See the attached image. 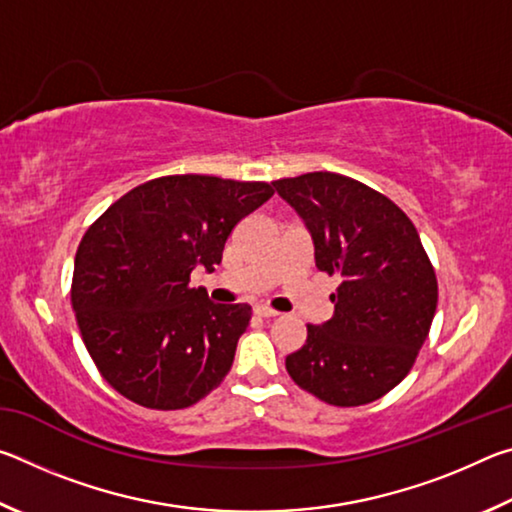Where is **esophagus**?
<instances>
[{
	"label": "esophagus",
	"instance_id": "esophagus-1",
	"mask_svg": "<svg viewBox=\"0 0 512 512\" xmlns=\"http://www.w3.org/2000/svg\"><path fill=\"white\" fill-rule=\"evenodd\" d=\"M255 314H257V316H262V318H275V316H277V311H275V309H271V307L257 305V307H255Z\"/></svg>",
	"mask_w": 512,
	"mask_h": 512
}]
</instances>
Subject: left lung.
Wrapping results in <instances>:
<instances>
[{
    "label": "left lung",
    "mask_w": 512,
    "mask_h": 512,
    "mask_svg": "<svg viewBox=\"0 0 512 512\" xmlns=\"http://www.w3.org/2000/svg\"><path fill=\"white\" fill-rule=\"evenodd\" d=\"M305 221L318 271L339 275L334 316L307 325L291 379L332 406H361L400 384L427 341L438 282L415 225L391 198L332 171L273 183Z\"/></svg>",
    "instance_id": "left-lung-1"
}]
</instances>
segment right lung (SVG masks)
<instances>
[{"mask_svg":"<svg viewBox=\"0 0 512 512\" xmlns=\"http://www.w3.org/2000/svg\"><path fill=\"white\" fill-rule=\"evenodd\" d=\"M273 196L268 183L162 176L112 203L74 259L72 307L103 379L158 411L187 409L235 361L248 305H214L189 275L221 264L235 225Z\"/></svg>","mask_w":512,"mask_h":512,"instance_id":"add662e5","label":"right lung"}]
</instances>
